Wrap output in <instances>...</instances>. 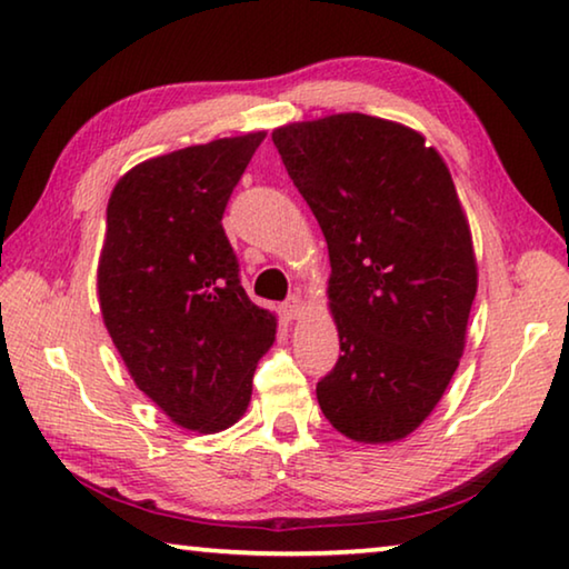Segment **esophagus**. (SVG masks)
<instances>
[{
  "mask_svg": "<svg viewBox=\"0 0 569 569\" xmlns=\"http://www.w3.org/2000/svg\"><path fill=\"white\" fill-rule=\"evenodd\" d=\"M282 312H284L290 320L302 318V315H305V300H302V297H297V295L290 297V300H287V302L282 305Z\"/></svg>",
  "mask_w": 569,
  "mask_h": 569,
  "instance_id": "esophagus-1",
  "label": "esophagus"
}]
</instances>
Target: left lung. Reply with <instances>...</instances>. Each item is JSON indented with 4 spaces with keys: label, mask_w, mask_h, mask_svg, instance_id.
<instances>
[{
    "label": "left lung",
    "mask_w": 569,
    "mask_h": 569,
    "mask_svg": "<svg viewBox=\"0 0 569 569\" xmlns=\"http://www.w3.org/2000/svg\"><path fill=\"white\" fill-rule=\"evenodd\" d=\"M272 141L328 241L342 356L318 383L322 413L358 443L406 439L459 368L479 282L449 166L418 130L362 113Z\"/></svg>",
    "instance_id": "left-lung-1"
}]
</instances>
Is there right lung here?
<instances>
[{
    "label": "right lung",
    "mask_w": 569,
    "mask_h": 569,
    "mask_svg": "<svg viewBox=\"0 0 569 569\" xmlns=\"http://www.w3.org/2000/svg\"><path fill=\"white\" fill-rule=\"evenodd\" d=\"M264 130L148 158L108 199L98 259L102 322L138 390L186 431L244 416L277 315L239 284L221 217Z\"/></svg>",
    "instance_id": "obj_1"
}]
</instances>
